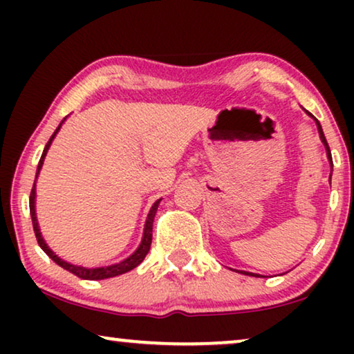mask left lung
I'll use <instances>...</instances> for the list:
<instances>
[{
    "label": "left lung",
    "instance_id": "obj_1",
    "mask_svg": "<svg viewBox=\"0 0 354 354\" xmlns=\"http://www.w3.org/2000/svg\"><path fill=\"white\" fill-rule=\"evenodd\" d=\"M306 114L308 115H311V118L316 120V125H317V132H319V137H321V142L324 143V147H326V151H327V159H328V162H330V167L333 166L332 164V154H330V148H328V143H327V140H326V137H324V132H322V127H321V124H319V120L314 118V115L311 114V113H308L306 111ZM235 272H240V274H245V275H253V277H264V275H261V274H254V272H248V270H239V269H234Z\"/></svg>",
    "mask_w": 354,
    "mask_h": 354
}]
</instances>
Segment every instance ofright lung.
Wrapping results in <instances>:
<instances>
[{
  "mask_svg": "<svg viewBox=\"0 0 354 354\" xmlns=\"http://www.w3.org/2000/svg\"><path fill=\"white\" fill-rule=\"evenodd\" d=\"M64 120H66V118L62 119V122L59 125H57V129L55 130V133L51 135V138L48 140L45 149H43L40 162H38V167H37L35 182H33V188H32V193H30V216H32V224H33V230H35V236H37V240H38V245H40V248L45 251V253L50 256V258L55 261L57 266H61L62 269L69 270V272H72V274L77 275V277H80V279H85V280H103V279H111V277H115V275L129 272V270H132V269L137 268V266L145 259V256L148 254L149 246H151V240H153V221H154V216H156L158 206H159V203H161L162 198H159L158 201H154V205L151 206V209H149V212H148L147 222H145L143 236H142V241H140L138 248L135 250L133 253L129 256V258H125L124 261H120V263H115V264H111V266H103V268H84V266H77V264L67 263V261L61 259L59 256H57L55 251H53L50 246L46 245L45 239H43V236H41L40 225H38V219H37V211H35L37 178H38V176H40V171H41V167H43V161H45V156H46L48 149H50L53 140H55L57 132H59L61 125L64 124Z\"/></svg>",
  "mask_w": 354,
  "mask_h": 354,
  "instance_id": "1",
  "label": "right lung"
}]
</instances>
